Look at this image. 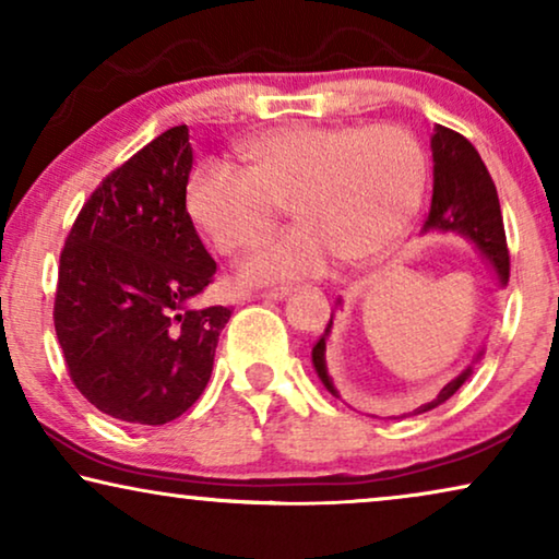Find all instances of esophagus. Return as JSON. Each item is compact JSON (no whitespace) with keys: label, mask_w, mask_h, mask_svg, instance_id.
I'll list each match as a JSON object with an SVG mask.
<instances>
[{"label":"esophagus","mask_w":559,"mask_h":559,"mask_svg":"<svg viewBox=\"0 0 559 559\" xmlns=\"http://www.w3.org/2000/svg\"><path fill=\"white\" fill-rule=\"evenodd\" d=\"M289 295L287 287H274V289H264V293H257V297H262V300H285Z\"/></svg>","instance_id":"esophagus-1"}]
</instances>
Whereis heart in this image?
Wrapping results in <instances>:
<instances>
[{"label": "heart", "instance_id": "b5f03b06", "mask_svg": "<svg viewBox=\"0 0 559 559\" xmlns=\"http://www.w3.org/2000/svg\"><path fill=\"white\" fill-rule=\"evenodd\" d=\"M241 157L247 170L198 165L186 209L221 254H236L289 203L297 224L241 262L249 285L318 277L338 257H379L417 216L427 180L423 147L396 124H289L251 136Z\"/></svg>", "mask_w": 559, "mask_h": 559}]
</instances>
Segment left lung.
I'll return each instance as SVG.
<instances>
[{"label":"left lung","instance_id":"obj_1","mask_svg":"<svg viewBox=\"0 0 559 559\" xmlns=\"http://www.w3.org/2000/svg\"><path fill=\"white\" fill-rule=\"evenodd\" d=\"M432 203L430 213H427L423 231H442V234H457L468 239L476 247L488 266L493 270V277L499 287H507L509 282V249H507V234H503V218L499 193L488 175L484 159L476 152V147L465 140L463 134L453 132L448 127H435L432 134ZM341 308V297L335 300V310ZM333 310V312H335ZM333 316L328 320L325 333L312 346V366H316L320 381H323L328 392L333 396H341L338 389L333 386V379L328 377L325 364V338L331 335ZM484 354H478V358ZM473 373V366L450 379L440 394L432 402L423 404L415 409V415L430 412L438 404L448 402L457 389L465 384Z\"/></svg>","mask_w":559,"mask_h":559}]
</instances>
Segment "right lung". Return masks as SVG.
Listing matches in <instances>:
<instances>
[{
  "instance_id": "right-lung-1",
  "label": "right lung",
  "mask_w": 559,
  "mask_h": 559,
  "mask_svg": "<svg viewBox=\"0 0 559 559\" xmlns=\"http://www.w3.org/2000/svg\"><path fill=\"white\" fill-rule=\"evenodd\" d=\"M188 127L106 175L60 251L56 335L73 384L104 415L165 425L203 394L224 305L195 308L216 274L186 209Z\"/></svg>"
}]
</instances>
